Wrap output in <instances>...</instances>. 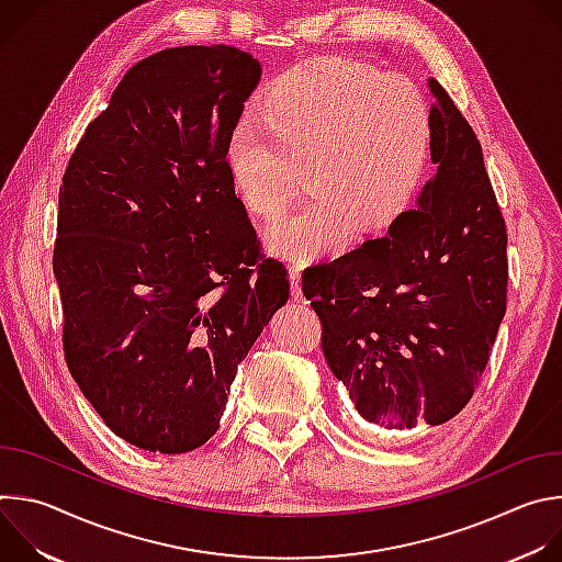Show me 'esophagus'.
I'll list each match as a JSON object with an SVG mask.
<instances>
[{
	"label": "esophagus",
	"mask_w": 562,
	"mask_h": 562,
	"mask_svg": "<svg viewBox=\"0 0 562 562\" xmlns=\"http://www.w3.org/2000/svg\"><path fill=\"white\" fill-rule=\"evenodd\" d=\"M289 280H291V295L295 300H302V286H300V269L291 267L289 269Z\"/></svg>",
	"instance_id": "34e87169"
}]
</instances>
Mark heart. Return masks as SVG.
<instances>
[{
    "instance_id": "1",
    "label": "heart",
    "mask_w": 562,
    "mask_h": 562,
    "mask_svg": "<svg viewBox=\"0 0 562 562\" xmlns=\"http://www.w3.org/2000/svg\"><path fill=\"white\" fill-rule=\"evenodd\" d=\"M434 142L431 102L412 77L323 59L273 79L258 117L231 128L224 165L239 202L267 220L304 171L311 195L267 228V245L286 260H325L351 247L356 228L378 235L414 206Z\"/></svg>"
}]
</instances>
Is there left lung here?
I'll return each mask as SVG.
<instances>
[{
	"mask_svg": "<svg viewBox=\"0 0 562 562\" xmlns=\"http://www.w3.org/2000/svg\"><path fill=\"white\" fill-rule=\"evenodd\" d=\"M429 89L436 173L416 209L302 276L329 369L389 431L438 427L467 407L507 306V231L483 148L436 79Z\"/></svg>",
	"mask_w": 562,
	"mask_h": 562,
	"instance_id": "1",
	"label": "left lung"
}]
</instances>
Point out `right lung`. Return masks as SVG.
Returning <instances> with one entry per match:
<instances>
[{
  "label": "right lung",
  "mask_w": 562,
  "mask_h": 562,
  "mask_svg": "<svg viewBox=\"0 0 562 562\" xmlns=\"http://www.w3.org/2000/svg\"><path fill=\"white\" fill-rule=\"evenodd\" d=\"M260 75L226 44L137 61L61 178L66 364L106 427L144 451L187 453L217 431L237 364L289 300L224 165Z\"/></svg>",
  "instance_id": "1"
}]
</instances>
